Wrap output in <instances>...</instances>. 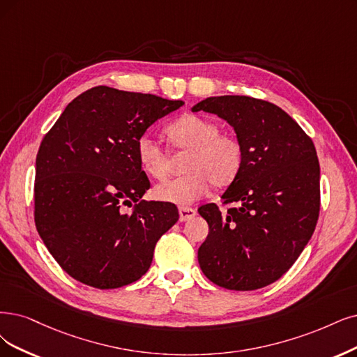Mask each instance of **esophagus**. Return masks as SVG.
<instances>
[{
  "mask_svg": "<svg viewBox=\"0 0 357 357\" xmlns=\"http://www.w3.org/2000/svg\"><path fill=\"white\" fill-rule=\"evenodd\" d=\"M197 215V210L192 207H187V206H182L179 207V220L181 222H185L192 219Z\"/></svg>",
  "mask_w": 357,
  "mask_h": 357,
  "instance_id": "34e87169",
  "label": "esophagus"
}]
</instances>
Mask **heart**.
Instances as JSON below:
<instances>
[{
	"mask_svg": "<svg viewBox=\"0 0 357 357\" xmlns=\"http://www.w3.org/2000/svg\"><path fill=\"white\" fill-rule=\"evenodd\" d=\"M172 149L187 151L182 169L185 174L154 187L157 200L179 206L203 197L210 185L228 187L238 178L244 165V147L238 137L220 132L218 122L199 114H185L166 128ZM137 158L144 174L165 179L169 172L167 153L151 137L137 141Z\"/></svg>",
	"mask_w": 357,
	"mask_h": 357,
	"instance_id": "b5f03b06",
	"label": "heart"
}]
</instances>
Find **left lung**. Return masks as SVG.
<instances>
[{"instance_id":"1","label":"left lung","mask_w":357,"mask_h":357,"mask_svg":"<svg viewBox=\"0 0 357 357\" xmlns=\"http://www.w3.org/2000/svg\"><path fill=\"white\" fill-rule=\"evenodd\" d=\"M208 112L234 126L244 165L228 190L222 213L215 203L199 213L208 235L199 248L203 273L213 284L252 291L294 265L316 228L321 208L319 160L312 138L269 101L245 96L208 97L192 112Z\"/></svg>"}]
</instances>
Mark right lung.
<instances>
[{"label": "right lung", "mask_w": 357, "mask_h": 357, "mask_svg": "<svg viewBox=\"0 0 357 357\" xmlns=\"http://www.w3.org/2000/svg\"><path fill=\"white\" fill-rule=\"evenodd\" d=\"M183 101L94 86L77 96L36 154L35 225L60 268L112 289L149 271L158 238L179 219L172 203L145 202L150 181L137 141Z\"/></svg>", "instance_id": "1"}]
</instances>
